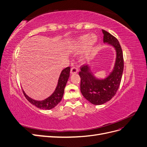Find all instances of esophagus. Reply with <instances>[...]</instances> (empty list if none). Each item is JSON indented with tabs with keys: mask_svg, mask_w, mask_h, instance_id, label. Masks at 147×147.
<instances>
[{
	"mask_svg": "<svg viewBox=\"0 0 147 147\" xmlns=\"http://www.w3.org/2000/svg\"><path fill=\"white\" fill-rule=\"evenodd\" d=\"M78 70L77 67H72L70 69V74H77L78 72Z\"/></svg>",
	"mask_w": 147,
	"mask_h": 147,
	"instance_id": "34e87169",
	"label": "esophagus"
}]
</instances>
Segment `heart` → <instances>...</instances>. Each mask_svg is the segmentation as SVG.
<instances>
[{"instance_id":"b5f03b06","label":"heart","mask_w":147,"mask_h":147,"mask_svg":"<svg viewBox=\"0 0 147 147\" xmlns=\"http://www.w3.org/2000/svg\"><path fill=\"white\" fill-rule=\"evenodd\" d=\"M96 40L97 38L94 35H92L90 38L86 35H83L74 41L72 47V50L75 52L82 51L86 45L88 50H90L94 46Z\"/></svg>"}]
</instances>
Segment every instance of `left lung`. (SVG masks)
Wrapping results in <instances>:
<instances>
[{
	"label": "left lung",
	"mask_w": 147,
	"mask_h": 147,
	"mask_svg": "<svg viewBox=\"0 0 147 147\" xmlns=\"http://www.w3.org/2000/svg\"><path fill=\"white\" fill-rule=\"evenodd\" d=\"M104 42L113 46L117 53L116 61L112 72L105 79L96 78L90 66L82 65L79 75L81 78L80 90L82 95L94 105H101L109 101L116 94L121 83L124 69V60L121 45L117 38L104 30Z\"/></svg>",
	"instance_id": "left-lung-1"
}]
</instances>
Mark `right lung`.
<instances>
[{"label": "right lung", "instance_id": "right-lung-1", "mask_svg": "<svg viewBox=\"0 0 147 147\" xmlns=\"http://www.w3.org/2000/svg\"><path fill=\"white\" fill-rule=\"evenodd\" d=\"M70 67H67L64 70H62L58 80V83L56 86L55 92L45 100H35L31 99L28 95L26 94L24 91L23 90V94L26 98L32 105L37 107V108L44 110H50L54 108L61 102L64 92V88L66 83L70 75Z\"/></svg>", "mask_w": 147, "mask_h": 147}]
</instances>
